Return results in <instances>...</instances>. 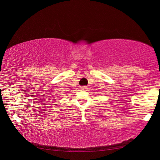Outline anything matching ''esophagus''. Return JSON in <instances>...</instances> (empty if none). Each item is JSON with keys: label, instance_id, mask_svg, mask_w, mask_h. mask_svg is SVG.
I'll use <instances>...</instances> for the list:
<instances>
[{"label": "esophagus", "instance_id": "34e87169", "mask_svg": "<svg viewBox=\"0 0 160 160\" xmlns=\"http://www.w3.org/2000/svg\"><path fill=\"white\" fill-rule=\"evenodd\" d=\"M86 88H87L86 86H81V88H80V89H81V90H85V89H86Z\"/></svg>", "mask_w": 160, "mask_h": 160}]
</instances>
